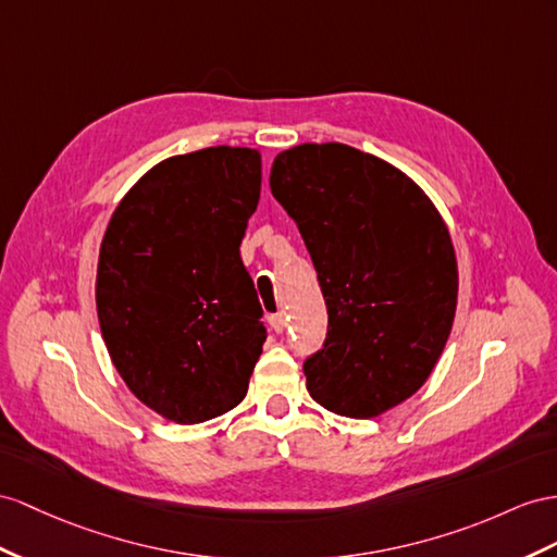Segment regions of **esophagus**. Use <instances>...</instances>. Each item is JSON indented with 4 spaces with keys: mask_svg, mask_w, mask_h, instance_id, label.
<instances>
[{
    "mask_svg": "<svg viewBox=\"0 0 557 557\" xmlns=\"http://www.w3.org/2000/svg\"><path fill=\"white\" fill-rule=\"evenodd\" d=\"M287 322H289V318H287V312H275V315H270V326H273V330L277 332V334H282L284 330H287Z\"/></svg>",
    "mask_w": 557,
    "mask_h": 557,
    "instance_id": "34e87169",
    "label": "esophagus"
}]
</instances>
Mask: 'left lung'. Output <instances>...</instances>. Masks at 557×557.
I'll return each mask as SVG.
<instances>
[{
  "mask_svg": "<svg viewBox=\"0 0 557 557\" xmlns=\"http://www.w3.org/2000/svg\"><path fill=\"white\" fill-rule=\"evenodd\" d=\"M270 190L298 225L326 306V336L304 360L308 393L352 419L405 403L451 332L456 256L414 181L344 143L275 157Z\"/></svg>",
  "mask_w": 557,
  "mask_h": 557,
  "instance_id": "8db88e82",
  "label": "left lung"
}]
</instances>
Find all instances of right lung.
<instances>
[{"instance_id":"right-lung-1","label":"right lung","mask_w":557,"mask_h":557,"mask_svg":"<svg viewBox=\"0 0 557 557\" xmlns=\"http://www.w3.org/2000/svg\"><path fill=\"white\" fill-rule=\"evenodd\" d=\"M261 195V154L216 146L150 169L112 213L96 308L112 362L176 423L247 395L265 324L239 245Z\"/></svg>"}]
</instances>
